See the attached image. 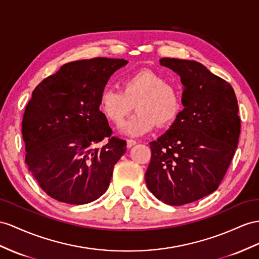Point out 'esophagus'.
<instances>
[{
	"instance_id": "obj_1",
	"label": "esophagus",
	"mask_w": 259,
	"mask_h": 259,
	"mask_svg": "<svg viewBox=\"0 0 259 259\" xmlns=\"http://www.w3.org/2000/svg\"><path fill=\"white\" fill-rule=\"evenodd\" d=\"M135 144H137V141H136V140H132V139H127V148L134 147Z\"/></svg>"
}]
</instances>
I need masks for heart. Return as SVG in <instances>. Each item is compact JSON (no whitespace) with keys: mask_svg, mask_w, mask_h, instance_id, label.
Returning <instances> with one entry per match:
<instances>
[{"mask_svg":"<svg viewBox=\"0 0 259 259\" xmlns=\"http://www.w3.org/2000/svg\"><path fill=\"white\" fill-rule=\"evenodd\" d=\"M137 110L121 131L128 136H141L155 127L173 122L182 107L180 93L158 73L142 70L124 77L120 91L106 89L98 101V108L111 123L119 125L132 107Z\"/></svg>","mask_w":259,"mask_h":259,"instance_id":"b5f03b06","label":"heart"}]
</instances>
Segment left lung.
<instances>
[{"instance_id": "1", "label": "left lung", "mask_w": 259, "mask_h": 259, "mask_svg": "<svg viewBox=\"0 0 259 259\" xmlns=\"http://www.w3.org/2000/svg\"><path fill=\"white\" fill-rule=\"evenodd\" d=\"M160 63L181 76L184 109L170 129L150 142L145 182L158 200L183 205L218 189L235 154L241 119L225 79L196 61L162 58Z\"/></svg>"}]
</instances>
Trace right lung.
<instances>
[{
  "mask_svg": "<svg viewBox=\"0 0 259 259\" xmlns=\"http://www.w3.org/2000/svg\"><path fill=\"white\" fill-rule=\"evenodd\" d=\"M128 63L94 58L62 65L39 83L25 108V163L38 185L56 200L84 204L107 190L124 140L111 137L98 101L109 77ZM106 139V144H96Z\"/></svg>",
  "mask_w": 259,
  "mask_h": 259,
  "instance_id": "obj_1",
  "label": "right lung"
}]
</instances>
